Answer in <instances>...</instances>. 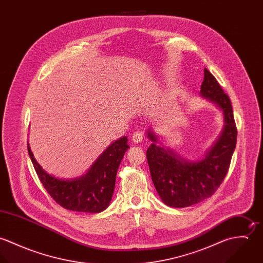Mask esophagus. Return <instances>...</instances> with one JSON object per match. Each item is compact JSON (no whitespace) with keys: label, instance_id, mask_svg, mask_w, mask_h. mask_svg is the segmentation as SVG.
<instances>
[{"label":"esophagus","instance_id":"obj_1","mask_svg":"<svg viewBox=\"0 0 263 263\" xmlns=\"http://www.w3.org/2000/svg\"><path fill=\"white\" fill-rule=\"evenodd\" d=\"M143 139H144V135L140 132H136L132 137V141L137 144H140L143 141Z\"/></svg>","mask_w":263,"mask_h":263}]
</instances>
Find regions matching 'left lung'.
I'll list each match as a JSON object with an SVG mask.
<instances>
[{
    "instance_id": "8db88e82",
    "label": "left lung",
    "mask_w": 263,
    "mask_h": 263,
    "mask_svg": "<svg viewBox=\"0 0 263 263\" xmlns=\"http://www.w3.org/2000/svg\"><path fill=\"white\" fill-rule=\"evenodd\" d=\"M200 95L223 111L225 122L219 139L204 158L194 162L180 158L159 146L152 129L147 134L153 142L147 150L153 183L163 202L172 208H187L212 196L225 179L236 148L237 127L230 98L206 69Z\"/></svg>"
}]
</instances>
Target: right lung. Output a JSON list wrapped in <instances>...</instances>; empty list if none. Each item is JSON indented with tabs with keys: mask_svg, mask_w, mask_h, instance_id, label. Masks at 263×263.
<instances>
[{
	"mask_svg": "<svg viewBox=\"0 0 263 263\" xmlns=\"http://www.w3.org/2000/svg\"><path fill=\"white\" fill-rule=\"evenodd\" d=\"M27 148L39 180L57 203L70 211L97 214L106 210L111 201L117 169L129 147L126 137L116 140L86 174L73 179H59L45 172L35 160L29 144Z\"/></svg>",
	"mask_w": 263,
	"mask_h": 263,
	"instance_id": "right-lung-1",
	"label": "right lung"
}]
</instances>
